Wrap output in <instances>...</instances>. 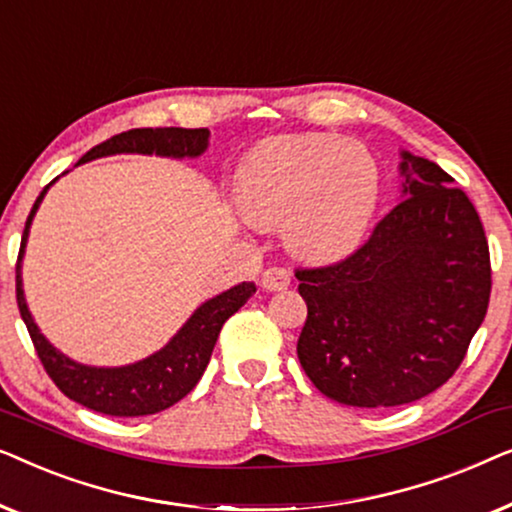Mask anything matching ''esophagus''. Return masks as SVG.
<instances>
[{"label":"esophagus","mask_w":512,"mask_h":512,"mask_svg":"<svg viewBox=\"0 0 512 512\" xmlns=\"http://www.w3.org/2000/svg\"><path fill=\"white\" fill-rule=\"evenodd\" d=\"M261 284L265 291H284L291 284V272L286 268H268L263 272Z\"/></svg>","instance_id":"1"}]
</instances>
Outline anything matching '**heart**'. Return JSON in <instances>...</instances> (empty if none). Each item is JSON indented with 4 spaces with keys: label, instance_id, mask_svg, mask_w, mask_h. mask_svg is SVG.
Instances as JSON below:
<instances>
[{
    "label": "heart",
    "instance_id": "obj_1",
    "mask_svg": "<svg viewBox=\"0 0 512 512\" xmlns=\"http://www.w3.org/2000/svg\"><path fill=\"white\" fill-rule=\"evenodd\" d=\"M235 198L256 226H284L293 254L335 261L363 240L373 221L380 170L354 139L277 135L242 160Z\"/></svg>",
    "mask_w": 512,
    "mask_h": 512
}]
</instances>
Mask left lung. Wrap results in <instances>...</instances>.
I'll return each mask as SVG.
<instances>
[{
    "mask_svg": "<svg viewBox=\"0 0 512 512\" xmlns=\"http://www.w3.org/2000/svg\"><path fill=\"white\" fill-rule=\"evenodd\" d=\"M401 202L345 261L298 270L300 366L354 408L429 396L464 361L487 314L492 270L480 216L452 177L401 151Z\"/></svg>",
    "mask_w": 512,
    "mask_h": 512,
    "instance_id": "1",
    "label": "left lung"
}]
</instances>
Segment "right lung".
Wrapping results in <instances>:
<instances>
[{
	"label": "right lung",
	"mask_w": 512,
	"mask_h": 512,
	"mask_svg": "<svg viewBox=\"0 0 512 512\" xmlns=\"http://www.w3.org/2000/svg\"><path fill=\"white\" fill-rule=\"evenodd\" d=\"M207 146V128H137L97 144L76 165L90 163L95 158L118 156V153H142V156H153L156 153L160 158L177 160L200 158L207 151ZM55 181L58 179H53L41 191L30 216H27L16 265L18 310L27 331H30L34 349H37L39 359L44 363L46 373L51 375L55 387L72 398V401L86 405L90 410L111 417H142L167 410L198 384L209 363V356L214 352L221 326L254 296L256 284L242 282L233 286V289L219 293V296L205 300L200 307H195V312L172 335L167 345L142 361L125 363V366H88V363L69 359L67 354L53 347L46 335L39 331L37 321H34L30 307H27L23 289V256L27 237H30L34 214H37L41 200H44L48 188Z\"/></svg>",
	"instance_id": "add662e5"
}]
</instances>
